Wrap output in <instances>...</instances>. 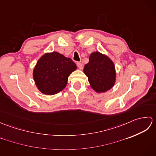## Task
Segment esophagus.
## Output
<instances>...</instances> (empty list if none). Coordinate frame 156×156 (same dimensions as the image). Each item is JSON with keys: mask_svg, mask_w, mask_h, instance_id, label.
Masks as SVG:
<instances>
[{"mask_svg": "<svg viewBox=\"0 0 156 156\" xmlns=\"http://www.w3.org/2000/svg\"><path fill=\"white\" fill-rule=\"evenodd\" d=\"M77 64V66L80 69H82V68H83V65H82L81 62H77V64Z\"/></svg>", "mask_w": 156, "mask_h": 156, "instance_id": "esophagus-1", "label": "esophagus"}]
</instances>
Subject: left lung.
<instances>
[{
	"mask_svg": "<svg viewBox=\"0 0 156 156\" xmlns=\"http://www.w3.org/2000/svg\"><path fill=\"white\" fill-rule=\"evenodd\" d=\"M84 73L90 87L97 93H103L114 87L116 82L115 66L112 59L99 51L92 52L89 62L84 66Z\"/></svg>",
	"mask_w": 156,
	"mask_h": 156,
	"instance_id": "left-lung-1",
	"label": "left lung"
}]
</instances>
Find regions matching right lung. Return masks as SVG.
Masks as SVG:
<instances>
[{"instance_id":"obj_1","label":"right lung","mask_w":156,"mask_h":156,"mask_svg":"<svg viewBox=\"0 0 156 156\" xmlns=\"http://www.w3.org/2000/svg\"><path fill=\"white\" fill-rule=\"evenodd\" d=\"M76 68L77 66L70 58L56 51L45 53L35 66L33 77L41 93L54 95L66 87L68 76Z\"/></svg>"}]
</instances>
